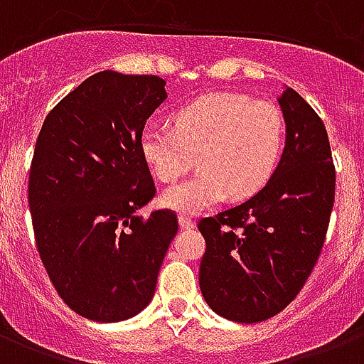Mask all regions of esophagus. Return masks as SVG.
I'll return each instance as SVG.
<instances>
[{"mask_svg":"<svg viewBox=\"0 0 364 364\" xmlns=\"http://www.w3.org/2000/svg\"><path fill=\"white\" fill-rule=\"evenodd\" d=\"M178 223L182 229H193L196 228V222L191 220L190 216H178Z\"/></svg>","mask_w":364,"mask_h":364,"instance_id":"obj_1","label":"esophagus"}]
</instances>
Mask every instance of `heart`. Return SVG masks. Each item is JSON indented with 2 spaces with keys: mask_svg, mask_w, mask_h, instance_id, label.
I'll return each instance as SVG.
<instances>
[{
  "mask_svg": "<svg viewBox=\"0 0 364 364\" xmlns=\"http://www.w3.org/2000/svg\"><path fill=\"white\" fill-rule=\"evenodd\" d=\"M286 122L269 101L208 94L174 110L173 127L146 126L142 159L161 182H173L199 161V173L161 193V205L199 212L223 200L248 199L267 186L284 152Z\"/></svg>",
  "mask_w": 364,
  "mask_h": 364,
  "instance_id": "obj_1",
  "label": "heart"
}]
</instances>
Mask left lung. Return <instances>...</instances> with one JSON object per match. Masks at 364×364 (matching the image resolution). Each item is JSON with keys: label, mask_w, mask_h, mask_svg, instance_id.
<instances>
[{"label": "left lung", "mask_w": 364, "mask_h": 364, "mask_svg": "<svg viewBox=\"0 0 364 364\" xmlns=\"http://www.w3.org/2000/svg\"><path fill=\"white\" fill-rule=\"evenodd\" d=\"M286 146L272 178L242 205L199 222L206 304L257 323L297 297L323 248L334 203V165L323 122L293 88L278 97Z\"/></svg>", "instance_id": "8db88e82"}]
</instances>
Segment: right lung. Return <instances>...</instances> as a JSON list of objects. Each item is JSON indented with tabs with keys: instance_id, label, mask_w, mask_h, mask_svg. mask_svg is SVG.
Wrapping results in <instances>:
<instances>
[{
	"instance_id": "obj_1",
	"label": "right lung",
	"mask_w": 364,
	"mask_h": 364,
	"mask_svg": "<svg viewBox=\"0 0 364 364\" xmlns=\"http://www.w3.org/2000/svg\"><path fill=\"white\" fill-rule=\"evenodd\" d=\"M165 100L156 75L95 73L37 136L28 186L35 242L60 297L92 321H124L148 306L178 231L174 212H136L156 196L139 141Z\"/></svg>"
}]
</instances>
